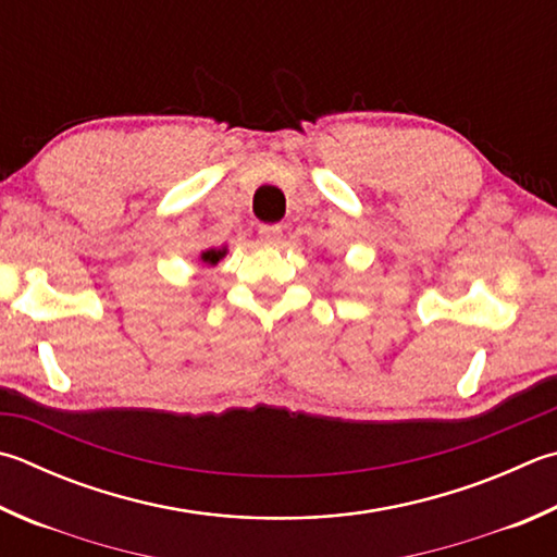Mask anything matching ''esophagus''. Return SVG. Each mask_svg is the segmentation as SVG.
I'll use <instances>...</instances> for the list:
<instances>
[{
	"instance_id": "esophagus-1",
	"label": "esophagus",
	"mask_w": 557,
	"mask_h": 557,
	"mask_svg": "<svg viewBox=\"0 0 557 557\" xmlns=\"http://www.w3.org/2000/svg\"><path fill=\"white\" fill-rule=\"evenodd\" d=\"M258 236H260V240H262V244H265V246H277L280 240H282V228H280L277 224H272V226H260Z\"/></svg>"
}]
</instances>
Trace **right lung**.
<instances>
[{
    "instance_id": "add662e5",
    "label": "right lung",
    "mask_w": 557,
    "mask_h": 557,
    "mask_svg": "<svg viewBox=\"0 0 557 557\" xmlns=\"http://www.w3.org/2000/svg\"><path fill=\"white\" fill-rule=\"evenodd\" d=\"M226 252H228L226 246H221V248H207V250L199 252V262H201V265L211 268V265H216V262H219L221 258H224Z\"/></svg>"
}]
</instances>
